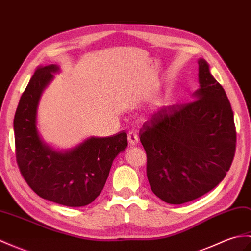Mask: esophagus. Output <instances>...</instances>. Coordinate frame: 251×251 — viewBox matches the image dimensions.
<instances>
[{"instance_id":"1","label":"esophagus","mask_w":251,"mask_h":251,"mask_svg":"<svg viewBox=\"0 0 251 251\" xmlns=\"http://www.w3.org/2000/svg\"><path fill=\"white\" fill-rule=\"evenodd\" d=\"M138 135L135 132V131H129V133H128V141H129V143L131 145H136L138 143Z\"/></svg>"}]
</instances>
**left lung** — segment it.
<instances>
[{
    "mask_svg": "<svg viewBox=\"0 0 251 251\" xmlns=\"http://www.w3.org/2000/svg\"><path fill=\"white\" fill-rule=\"evenodd\" d=\"M194 101L156 111L140 130L151 189L169 204L207 194L223 180L235 153L234 116L228 97L199 59Z\"/></svg>",
    "mask_w": 251,
    "mask_h": 251,
    "instance_id": "8db88e82",
    "label": "left lung"
}]
</instances>
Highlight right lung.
Instances as JSON below:
<instances>
[{"mask_svg": "<svg viewBox=\"0 0 251 251\" xmlns=\"http://www.w3.org/2000/svg\"><path fill=\"white\" fill-rule=\"evenodd\" d=\"M57 65L39 67L20 98L14 119L16 157L22 176L43 199L71 207L90 204L100 195L114 158L127 147V135L91 137L73 149L57 151L37 129L40 97Z\"/></svg>", "mask_w": 251, "mask_h": 251, "instance_id": "obj_1", "label": "right lung"}]
</instances>
